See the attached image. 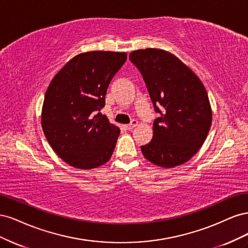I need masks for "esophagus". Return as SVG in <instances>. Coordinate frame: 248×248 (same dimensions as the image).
I'll list each match as a JSON object with an SVG mask.
<instances>
[{
    "label": "esophagus",
    "instance_id": "34e87169",
    "mask_svg": "<svg viewBox=\"0 0 248 248\" xmlns=\"http://www.w3.org/2000/svg\"><path fill=\"white\" fill-rule=\"evenodd\" d=\"M138 124H139V123H138L137 120H132L131 123H130V124H127L125 127H126V128L128 129V130H130V129H133L136 126H138Z\"/></svg>",
    "mask_w": 248,
    "mask_h": 248
}]
</instances>
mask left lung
Instances as JSON below:
<instances>
[{"label": "left lung", "mask_w": 248, "mask_h": 248, "mask_svg": "<svg viewBox=\"0 0 248 248\" xmlns=\"http://www.w3.org/2000/svg\"><path fill=\"white\" fill-rule=\"evenodd\" d=\"M160 117L153 123V139L140 150L156 166L171 169L188 161L204 144L212 109L201 79L170 52L158 48L130 52ZM163 107L160 111L157 105Z\"/></svg>", "instance_id": "left-lung-1"}]
</instances>
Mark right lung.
Here are the masks:
<instances>
[{
  "mask_svg": "<svg viewBox=\"0 0 248 248\" xmlns=\"http://www.w3.org/2000/svg\"><path fill=\"white\" fill-rule=\"evenodd\" d=\"M126 59V52H82L51 79L41 126L52 150L69 166L91 170L110 159L120 128L96 112L106 104L109 82Z\"/></svg>",
  "mask_w": 248,
  "mask_h": 248,
  "instance_id": "right-lung-1",
  "label": "right lung"
}]
</instances>
